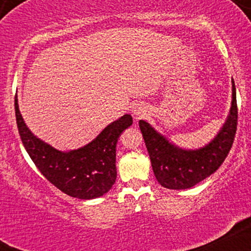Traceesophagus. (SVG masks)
I'll use <instances>...</instances> for the list:
<instances>
[{"mask_svg": "<svg viewBox=\"0 0 251 251\" xmlns=\"http://www.w3.org/2000/svg\"><path fill=\"white\" fill-rule=\"evenodd\" d=\"M132 113H133V117L135 119H142L148 114V108L145 106L139 103V105H135L133 108H132Z\"/></svg>", "mask_w": 251, "mask_h": 251, "instance_id": "34e87169", "label": "esophagus"}]
</instances>
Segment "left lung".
<instances>
[{
    "mask_svg": "<svg viewBox=\"0 0 251 251\" xmlns=\"http://www.w3.org/2000/svg\"><path fill=\"white\" fill-rule=\"evenodd\" d=\"M237 102L232 80V101L226 124L212 142L198 150H183L158 133L149 123L139 126L148 148L158 183L166 189L183 190L195 186L222 165L234 143L237 129Z\"/></svg>",
    "mask_w": 251,
    "mask_h": 251,
    "instance_id": "8db88e82",
    "label": "left lung"
}]
</instances>
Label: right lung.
<instances>
[{
	"mask_svg": "<svg viewBox=\"0 0 251 251\" xmlns=\"http://www.w3.org/2000/svg\"><path fill=\"white\" fill-rule=\"evenodd\" d=\"M19 133L25 149L40 172L71 197L93 200L109 191L117 179L116 148L124 129L132 125L129 114L109 124L93 142L83 148L62 152L36 138L24 122L15 98Z\"/></svg>",
	"mask_w": 251,
	"mask_h": 251,
	"instance_id": "add662e5",
	"label": "right lung"
}]
</instances>
